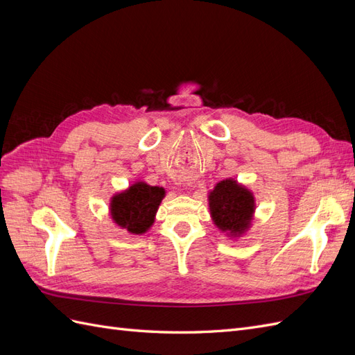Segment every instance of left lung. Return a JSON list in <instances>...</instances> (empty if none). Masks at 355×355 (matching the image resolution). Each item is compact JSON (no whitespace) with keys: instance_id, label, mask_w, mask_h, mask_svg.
Wrapping results in <instances>:
<instances>
[{"instance_id":"1","label":"left lung","mask_w":355,"mask_h":355,"mask_svg":"<svg viewBox=\"0 0 355 355\" xmlns=\"http://www.w3.org/2000/svg\"><path fill=\"white\" fill-rule=\"evenodd\" d=\"M213 222L222 231L241 234L252 220L254 200L250 191L232 179L222 180L209 196Z\"/></svg>"}]
</instances>
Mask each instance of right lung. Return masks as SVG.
<instances>
[{"instance_id":"1","label":"right lung","mask_w":355,"mask_h":355,"mask_svg":"<svg viewBox=\"0 0 355 355\" xmlns=\"http://www.w3.org/2000/svg\"><path fill=\"white\" fill-rule=\"evenodd\" d=\"M164 194L163 188L137 182L112 198V219L128 232L144 234L154 223V216Z\"/></svg>"}]
</instances>
